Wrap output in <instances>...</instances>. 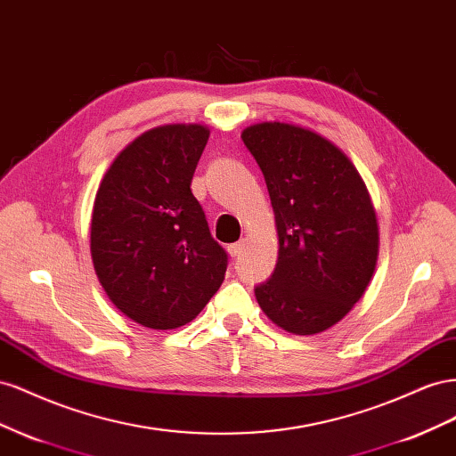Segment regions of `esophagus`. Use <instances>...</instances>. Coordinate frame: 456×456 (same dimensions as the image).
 Wrapping results in <instances>:
<instances>
[{"mask_svg":"<svg viewBox=\"0 0 456 456\" xmlns=\"http://www.w3.org/2000/svg\"><path fill=\"white\" fill-rule=\"evenodd\" d=\"M242 250H244V242H235V244H229V246H227V252H229L231 257L240 256Z\"/></svg>","mask_w":456,"mask_h":456,"instance_id":"obj_1","label":"esophagus"}]
</instances>
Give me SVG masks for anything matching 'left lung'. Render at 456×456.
<instances>
[{"label": "left lung", "mask_w": 456, "mask_h": 456, "mask_svg": "<svg viewBox=\"0 0 456 456\" xmlns=\"http://www.w3.org/2000/svg\"><path fill=\"white\" fill-rule=\"evenodd\" d=\"M240 137L264 172L279 237L275 271L256 286V300L286 332L329 330L374 275L380 231L370 192L349 156L315 129L275 120Z\"/></svg>", "instance_id": "left-lung-1"}]
</instances>
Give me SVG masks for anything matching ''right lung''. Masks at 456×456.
Returning a JSON list of instances; mask_svg holds the SVG:
<instances>
[{
  "instance_id": "right-lung-1",
  "label": "right lung",
  "mask_w": 456,
  "mask_h": 456,
  "mask_svg": "<svg viewBox=\"0 0 456 456\" xmlns=\"http://www.w3.org/2000/svg\"><path fill=\"white\" fill-rule=\"evenodd\" d=\"M208 137L199 122L149 129L118 152L95 194L89 248L97 279L145 329L183 327L225 279L227 254L191 191Z\"/></svg>"
}]
</instances>
